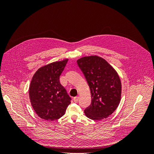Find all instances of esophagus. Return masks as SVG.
I'll return each mask as SVG.
<instances>
[{
    "mask_svg": "<svg viewBox=\"0 0 154 154\" xmlns=\"http://www.w3.org/2000/svg\"><path fill=\"white\" fill-rule=\"evenodd\" d=\"M73 100H74V101L75 102V103H77V102L78 101V100H79V97L78 96H76V97H74V98H73Z\"/></svg>",
    "mask_w": 154,
    "mask_h": 154,
    "instance_id": "1",
    "label": "esophagus"
}]
</instances>
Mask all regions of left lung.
<instances>
[{
  "label": "left lung",
  "instance_id": "left-lung-1",
  "mask_svg": "<svg viewBox=\"0 0 154 154\" xmlns=\"http://www.w3.org/2000/svg\"><path fill=\"white\" fill-rule=\"evenodd\" d=\"M91 92V103L84 110L87 118L99 121L112 114L119 105L122 83L118 73L106 60L97 56L77 61Z\"/></svg>",
  "mask_w": 154,
  "mask_h": 154
}]
</instances>
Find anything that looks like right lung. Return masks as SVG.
<instances>
[{"instance_id":"1","label":"right lung","mask_w":154,"mask_h":154,"mask_svg":"<svg viewBox=\"0 0 154 154\" xmlns=\"http://www.w3.org/2000/svg\"><path fill=\"white\" fill-rule=\"evenodd\" d=\"M68 60L53 62L40 68L29 87L31 103L40 118L46 121L60 118L66 113L71 98L60 82Z\"/></svg>"}]
</instances>
